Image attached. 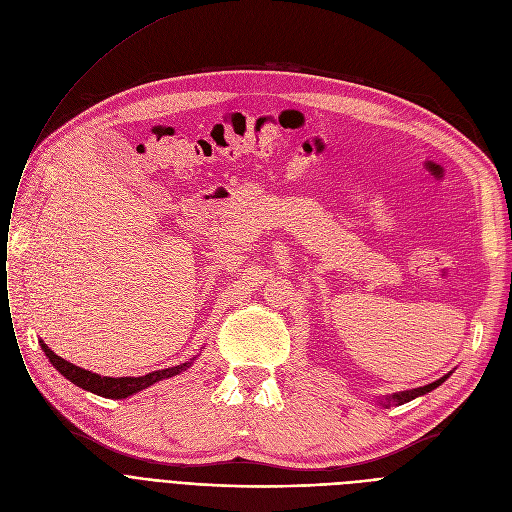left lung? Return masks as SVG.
Instances as JSON below:
<instances>
[{
  "instance_id": "left-lung-1",
  "label": "left lung",
  "mask_w": 512,
  "mask_h": 512,
  "mask_svg": "<svg viewBox=\"0 0 512 512\" xmlns=\"http://www.w3.org/2000/svg\"><path fill=\"white\" fill-rule=\"evenodd\" d=\"M446 378H448V376H444V378H440V380H436V382H432V384H426V386H419V388H413V390H403V393H395V395H390V397L382 399V403H384L386 407H388L390 403L403 405V403H407V401H411V399H415V397H419V395L430 393V390H434L436 386H440Z\"/></svg>"
}]
</instances>
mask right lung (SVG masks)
I'll use <instances>...</instances> for the list:
<instances>
[{
	"label": "right lung",
	"mask_w": 512,
	"mask_h": 512,
	"mask_svg": "<svg viewBox=\"0 0 512 512\" xmlns=\"http://www.w3.org/2000/svg\"><path fill=\"white\" fill-rule=\"evenodd\" d=\"M45 355L49 357V362L55 366V370L66 376L70 382H74L76 386L84 388V390H90V393H95L99 397H107V399H126L134 393H138V390L155 384L163 378H171L179 372H184L186 368L192 366V362H186V364H179L175 368H167V370H157V372H150L146 376H138V378H132V376H126V378H107V376H99V374H93L88 370H82L70 362H66V359H62L59 355H55L43 341H39Z\"/></svg>",
	"instance_id": "obj_1"
}]
</instances>
